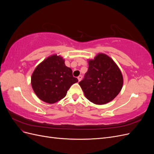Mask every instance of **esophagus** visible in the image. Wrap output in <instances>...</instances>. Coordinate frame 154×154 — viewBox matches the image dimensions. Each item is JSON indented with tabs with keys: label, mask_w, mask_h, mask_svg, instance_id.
<instances>
[{
	"label": "esophagus",
	"mask_w": 154,
	"mask_h": 154,
	"mask_svg": "<svg viewBox=\"0 0 154 154\" xmlns=\"http://www.w3.org/2000/svg\"><path fill=\"white\" fill-rule=\"evenodd\" d=\"M78 81H79V82H80V81L82 80V75H80V76H79L78 77Z\"/></svg>",
	"instance_id": "1"
}]
</instances>
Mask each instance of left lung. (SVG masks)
Listing matches in <instances>:
<instances>
[{
    "mask_svg": "<svg viewBox=\"0 0 154 154\" xmlns=\"http://www.w3.org/2000/svg\"><path fill=\"white\" fill-rule=\"evenodd\" d=\"M123 76L114 62L105 54L88 61V68L79 85L93 103L103 105L114 100L123 86Z\"/></svg>",
    "mask_w": 154,
    "mask_h": 154,
    "instance_id": "left-lung-1",
    "label": "left lung"
}]
</instances>
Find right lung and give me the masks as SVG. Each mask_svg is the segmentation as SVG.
<instances>
[{
    "label": "right lung",
    "mask_w": 154,
    "mask_h": 154,
    "mask_svg": "<svg viewBox=\"0 0 154 154\" xmlns=\"http://www.w3.org/2000/svg\"><path fill=\"white\" fill-rule=\"evenodd\" d=\"M78 82L72 76L71 68L64 60L53 55L36 67L31 76V85L39 98L48 103H54L66 96L71 86Z\"/></svg>",
    "instance_id": "add662e5"
}]
</instances>
